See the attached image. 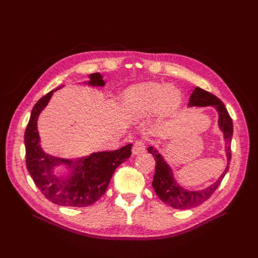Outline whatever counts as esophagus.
<instances>
[{
    "instance_id": "esophagus-1",
    "label": "esophagus",
    "mask_w": 258,
    "mask_h": 258,
    "mask_svg": "<svg viewBox=\"0 0 258 258\" xmlns=\"http://www.w3.org/2000/svg\"><path fill=\"white\" fill-rule=\"evenodd\" d=\"M145 148H146V145L143 141H138L134 144V146H132V154L135 156L142 154L145 152Z\"/></svg>"
}]
</instances>
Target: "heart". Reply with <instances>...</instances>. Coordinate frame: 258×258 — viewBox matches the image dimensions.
<instances>
[{
    "label": "heart",
    "instance_id": "obj_1",
    "mask_svg": "<svg viewBox=\"0 0 258 258\" xmlns=\"http://www.w3.org/2000/svg\"><path fill=\"white\" fill-rule=\"evenodd\" d=\"M181 95L169 86L158 83H143L134 85L124 91L122 105L134 117H145L158 111L166 114L175 110L179 104Z\"/></svg>",
    "mask_w": 258,
    "mask_h": 258
}]
</instances>
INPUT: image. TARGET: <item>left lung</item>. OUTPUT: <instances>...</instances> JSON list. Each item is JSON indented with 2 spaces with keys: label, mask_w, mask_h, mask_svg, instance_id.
<instances>
[{
  "label": "left lung",
  "mask_w": 258,
  "mask_h": 258,
  "mask_svg": "<svg viewBox=\"0 0 258 258\" xmlns=\"http://www.w3.org/2000/svg\"><path fill=\"white\" fill-rule=\"evenodd\" d=\"M188 106H213L216 110L218 114V128L222 131L224 137L225 154L226 158H227V165H226L224 172L213 184H211L210 186L206 187V188L200 190H189L184 188L183 186H181L175 181L172 169L168 165L165 157L158 152L157 148H155L154 146L148 147V153L153 155V157L156 161L155 174L152 183L156 195H157L159 199L162 202H165L166 205L174 209L182 210L191 209L204 204L206 200H208L212 196V194L216 190L217 187L220 186L225 174L227 173V171L229 169V162L231 159L230 143L233 132L232 120L227 110H226V107L222 101L214 95H212V93H210L199 87H196L190 95Z\"/></svg>",
  "instance_id": "left-lung-1"
}]
</instances>
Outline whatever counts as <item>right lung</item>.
<instances>
[{
    "label": "right lung",
    "mask_w": 258,
    "mask_h": 258,
    "mask_svg": "<svg viewBox=\"0 0 258 258\" xmlns=\"http://www.w3.org/2000/svg\"><path fill=\"white\" fill-rule=\"evenodd\" d=\"M84 82L93 87H103V76L89 74ZM41 98L34 105L25 134L27 168L37 188L52 204L63 207H88L103 196L116 168L131 156L132 144L111 152H97L75 159L60 158L43 151L37 130L38 116L49 103L53 91ZM63 165L68 175L59 176L56 168Z\"/></svg>",
    "instance_id": "obj_1"
}]
</instances>
